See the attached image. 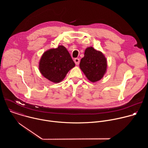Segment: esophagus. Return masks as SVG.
<instances>
[{"mask_svg":"<svg viewBox=\"0 0 148 148\" xmlns=\"http://www.w3.org/2000/svg\"><path fill=\"white\" fill-rule=\"evenodd\" d=\"M74 62H75L76 65H78V64H79V58H75V59L74 60Z\"/></svg>","mask_w":148,"mask_h":148,"instance_id":"obj_1","label":"esophagus"}]
</instances>
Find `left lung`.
Masks as SVG:
<instances>
[{
  "label": "left lung",
  "mask_w": 148,
  "mask_h": 148,
  "mask_svg": "<svg viewBox=\"0 0 148 148\" xmlns=\"http://www.w3.org/2000/svg\"><path fill=\"white\" fill-rule=\"evenodd\" d=\"M107 67V60L101 52L92 47L86 49L79 67L90 81L97 82L100 80L105 73Z\"/></svg>",
  "instance_id": "obj_1"
}]
</instances>
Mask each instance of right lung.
Segmentation results:
<instances>
[{"instance_id": "1", "label": "right lung", "mask_w": 148, "mask_h": 148, "mask_svg": "<svg viewBox=\"0 0 148 148\" xmlns=\"http://www.w3.org/2000/svg\"><path fill=\"white\" fill-rule=\"evenodd\" d=\"M74 66L75 63L70 53L63 46L46 51L39 62L40 73L54 82L61 81Z\"/></svg>"}]
</instances>
